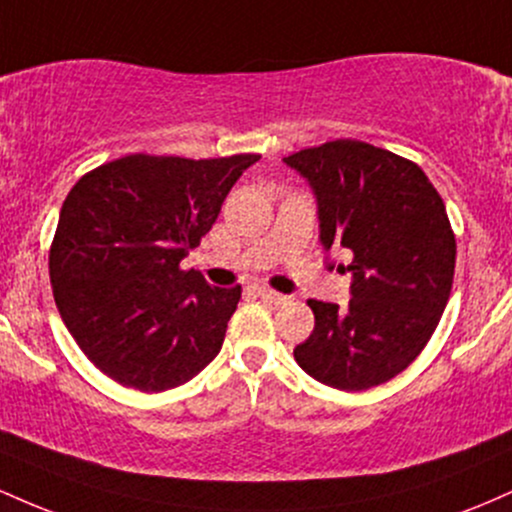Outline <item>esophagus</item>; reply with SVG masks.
I'll return each instance as SVG.
<instances>
[{
  "label": "esophagus",
  "mask_w": 512,
  "mask_h": 512,
  "mask_svg": "<svg viewBox=\"0 0 512 512\" xmlns=\"http://www.w3.org/2000/svg\"><path fill=\"white\" fill-rule=\"evenodd\" d=\"M257 296L264 298V301H269V303H281V301H286V296H281V293H276V291H272V289H257Z\"/></svg>",
  "instance_id": "34e87169"
}]
</instances>
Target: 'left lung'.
I'll return each mask as SVG.
<instances>
[{
    "label": "left lung",
    "mask_w": 512,
    "mask_h": 512,
    "mask_svg": "<svg viewBox=\"0 0 512 512\" xmlns=\"http://www.w3.org/2000/svg\"><path fill=\"white\" fill-rule=\"evenodd\" d=\"M284 163L313 187L325 250L354 255L349 305L310 298L315 330L293 356L337 390L387 383L424 351L448 305L457 245L443 199L416 163L356 139Z\"/></svg>",
    "instance_id": "left-lung-1"
}]
</instances>
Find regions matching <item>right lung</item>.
<instances>
[{
  "label": "right lung",
  "mask_w": 512,
  "mask_h": 512,
  "mask_svg": "<svg viewBox=\"0 0 512 512\" xmlns=\"http://www.w3.org/2000/svg\"><path fill=\"white\" fill-rule=\"evenodd\" d=\"M257 161L132 154L86 173L64 199L52 293L74 342L115 383L170 390L221 351L240 286H209L180 262Z\"/></svg>",
  "instance_id": "1"
}]
</instances>
